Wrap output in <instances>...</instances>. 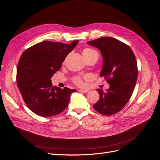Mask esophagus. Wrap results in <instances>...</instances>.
<instances>
[{
	"label": "esophagus",
	"mask_w": 160,
	"mask_h": 160,
	"mask_svg": "<svg viewBox=\"0 0 160 160\" xmlns=\"http://www.w3.org/2000/svg\"><path fill=\"white\" fill-rule=\"evenodd\" d=\"M79 91L81 92V93H88L89 90H88V89H79Z\"/></svg>",
	"instance_id": "1"
}]
</instances>
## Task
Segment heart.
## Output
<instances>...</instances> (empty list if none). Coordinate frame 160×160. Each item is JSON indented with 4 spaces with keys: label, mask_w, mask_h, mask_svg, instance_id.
Returning <instances> with one entry per match:
<instances>
[{
    "label": "heart",
    "mask_w": 160,
    "mask_h": 160,
    "mask_svg": "<svg viewBox=\"0 0 160 160\" xmlns=\"http://www.w3.org/2000/svg\"><path fill=\"white\" fill-rule=\"evenodd\" d=\"M82 54H83V56L85 58V59H86L93 55L98 54V52H97V51H95L94 49H91V48L86 47V48H85V49H83V51H82ZM72 81H73V83L77 85H78V86L83 85V78H82V77L80 76L75 77Z\"/></svg>",
    "instance_id": "obj_1"
}]
</instances>
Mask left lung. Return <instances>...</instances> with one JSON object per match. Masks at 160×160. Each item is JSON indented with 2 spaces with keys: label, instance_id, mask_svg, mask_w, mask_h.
Returning a JSON list of instances; mask_svg holds the SVG:
<instances>
[{
  "label": "left lung",
  "instance_id": "1",
  "mask_svg": "<svg viewBox=\"0 0 160 160\" xmlns=\"http://www.w3.org/2000/svg\"><path fill=\"white\" fill-rule=\"evenodd\" d=\"M88 44L100 51L103 67L100 76L110 85L106 92L98 89L100 98L93 108L101 114L119 112L132 96L138 78V65L134 53L124 42L112 37H102Z\"/></svg>",
  "mask_w": 160,
  "mask_h": 160
}]
</instances>
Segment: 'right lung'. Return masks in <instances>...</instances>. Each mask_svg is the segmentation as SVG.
I'll use <instances>...</instances> for the list:
<instances>
[{"label": "right lung", "instance_id": "obj_1", "mask_svg": "<svg viewBox=\"0 0 160 160\" xmlns=\"http://www.w3.org/2000/svg\"><path fill=\"white\" fill-rule=\"evenodd\" d=\"M78 42L67 45L43 41L23 52L17 66V83L24 101L33 113L51 117L67 108L71 93L77 91L53 87L51 78Z\"/></svg>", "mask_w": 160, "mask_h": 160}]
</instances>
